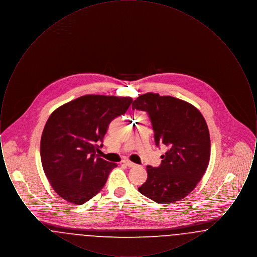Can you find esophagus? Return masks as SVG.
I'll return each mask as SVG.
<instances>
[{
    "mask_svg": "<svg viewBox=\"0 0 257 257\" xmlns=\"http://www.w3.org/2000/svg\"><path fill=\"white\" fill-rule=\"evenodd\" d=\"M122 164H124V165L127 166V167H129V168H135V167H137L136 164H134V163L131 162V161H129V160H123Z\"/></svg>",
    "mask_w": 257,
    "mask_h": 257,
    "instance_id": "obj_1",
    "label": "esophagus"
}]
</instances>
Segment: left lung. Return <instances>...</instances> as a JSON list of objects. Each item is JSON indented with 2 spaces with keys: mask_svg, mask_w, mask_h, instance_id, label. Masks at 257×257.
<instances>
[{
  "mask_svg": "<svg viewBox=\"0 0 257 257\" xmlns=\"http://www.w3.org/2000/svg\"><path fill=\"white\" fill-rule=\"evenodd\" d=\"M133 110L148 113L157 147L165 145L158 168L147 166V179L138 190L158 203L188 196L202 178L210 160V136L203 115L192 104L148 92L137 98Z\"/></svg>",
  "mask_w": 257,
  "mask_h": 257,
  "instance_id": "obj_1",
  "label": "left lung"
}]
</instances>
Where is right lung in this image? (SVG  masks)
I'll return each instance as SVG.
<instances>
[{
  "label": "right lung",
  "mask_w": 257,
  "mask_h": 257,
  "mask_svg": "<svg viewBox=\"0 0 257 257\" xmlns=\"http://www.w3.org/2000/svg\"><path fill=\"white\" fill-rule=\"evenodd\" d=\"M132 102L131 97L87 94L51 113L41 136L40 157L61 198L81 205L102 190L117 165L98 156V144L103 143L110 121L123 115Z\"/></svg>",
  "instance_id": "1"
}]
</instances>
